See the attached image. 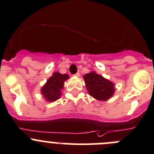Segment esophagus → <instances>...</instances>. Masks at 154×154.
<instances>
[{
  "label": "esophagus",
  "mask_w": 154,
  "mask_h": 154,
  "mask_svg": "<svg viewBox=\"0 0 154 154\" xmlns=\"http://www.w3.org/2000/svg\"><path fill=\"white\" fill-rule=\"evenodd\" d=\"M74 76H75L76 77H80V73H79V72H77V74H74Z\"/></svg>",
  "instance_id": "34e87169"
}]
</instances>
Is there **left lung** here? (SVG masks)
Returning <instances> with one entry per match:
<instances>
[{
	"instance_id": "8db88e82",
	"label": "left lung",
	"mask_w": 154,
	"mask_h": 154,
	"mask_svg": "<svg viewBox=\"0 0 154 154\" xmlns=\"http://www.w3.org/2000/svg\"><path fill=\"white\" fill-rule=\"evenodd\" d=\"M86 88L89 94L100 101H106L113 97L116 89L115 84L94 71L84 75Z\"/></svg>"
}]
</instances>
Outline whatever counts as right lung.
Listing matches in <instances>:
<instances>
[{
    "instance_id": "add662e5",
    "label": "right lung",
    "mask_w": 154,
    "mask_h": 154,
    "mask_svg": "<svg viewBox=\"0 0 154 154\" xmlns=\"http://www.w3.org/2000/svg\"><path fill=\"white\" fill-rule=\"evenodd\" d=\"M68 79L69 76L67 74L53 73L52 76L47 80L46 83L41 88V93L45 101L52 103L58 100L62 95L61 90L64 89V82Z\"/></svg>"
}]
</instances>
